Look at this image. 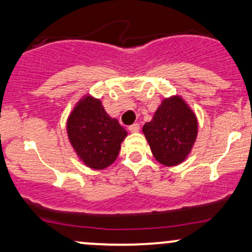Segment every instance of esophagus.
Listing matches in <instances>:
<instances>
[{
    "mask_svg": "<svg viewBox=\"0 0 252 252\" xmlns=\"http://www.w3.org/2000/svg\"><path fill=\"white\" fill-rule=\"evenodd\" d=\"M138 130H140V126H138L137 123L131 124V126H129V131H130V132H137Z\"/></svg>",
    "mask_w": 252,
    "mask_h": 252,
    "instance_id": "34e87169",
    "label": "esophagus"
}]
</instances>
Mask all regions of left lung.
I'll list each match as a JSON object with an SVG mask.
<instances>
[{
  "label": "left lung",
  "instance_id": "obj_1",
  "mask_svg": "<svg viewBox=\"0 0 252 252\" xmlns=\"http://www.w3.org/2000/svg\"><path fill=\"white\" fill-rule=\"evenodd\" d=\"M143 134L158 162L173 167L189 155L198 135V120L181 96L164 98Z\"/></svg>",
  "mask_w": 252,
  "mask_h": 252
}]
</instances>
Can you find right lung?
Wrapping results in <instances>:
<instances>
[{
  "mask_svg": "<svg viewBox=\"0 0 252 252\" xmlns=\"http://www.w3.org/2000/svg\"><path fill=\"white\" fill-rule=\"evenodd\" d=\"M68 140L79 160L91 169L102 170L115 162L128 132L110 117L98 98L85 94L66 123Z\"/></svg>",
  "mask_w": 252,
  "mask_h": 252,
  "instance_id": "add662e5",
  "label": "right lung"
}]
</instances>
